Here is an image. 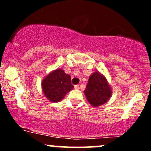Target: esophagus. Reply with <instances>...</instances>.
Returning a JSON list of instances; mask_svg holds the SVG:
<instances>
[{
    "mask_svg": "<svg viewBox=\"0 0 151 151\" xmlns=\"http://www.w3.org/2000/svg\"><path fill=\"white\" fill-rule=\"evenodd\" d=\"M74 89H79V85H75V86H74Z\"/></svg>",
    "mask_w": 151,
    "mask_h": 151,
    "instance_id": "obj_1",
    "label": "esophagus"
}]
</instances>
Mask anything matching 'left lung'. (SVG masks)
<instances>
[{
  "instance_id": "obj_1",
  "label": "left lung",
  "mask_w": 151,
  "mask_h": 151,
  "mask_svg": "<svg viewBox=\"0 0 151 151\" xmlns=\"http://www.w3.org/2000/svg\"><path fill=\"white\" fill-rule=\"evenodd\" d=\"M84 94L90 104L97 107L110 99L112 90L105 76L99 72H94L89 78Z\"/></svg>"
}]
</instances>
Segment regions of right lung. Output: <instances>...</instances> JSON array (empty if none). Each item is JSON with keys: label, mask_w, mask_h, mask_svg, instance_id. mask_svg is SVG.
<instances>
[{"label": "right lung", "mask_w": 151, "mask_h": 151, "mask_svg": "<svg viewBox=\"0 0 151 151\" xmlns=\"http://www.w3.org/2000/svg\"><path fill=\"white\" fill-rule=\"evenodd\" d=\"M73 89L74 86L71 83V76L66 74L61 68L50 72L42 81L44 96L51 102L60 101Z\"/></svg>", "instance_id": "right-lung-1"}]
</instances>
